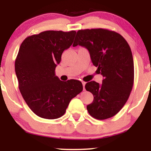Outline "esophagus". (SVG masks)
<instances>
[{"label":"esophagus","mask_w":151,"mask_h":151,"mask_svg":"<svg viewBox=\"0 0 151 151\" xmlns=\"http://www.w3.org/2000/svg\"><path fill=\"white\" fill-rule=\"evenodd\" d=\"M82 85H83V88H84V86H85L86 82H82Z\"/></svg>","instance_id":"1"}]
</instances>
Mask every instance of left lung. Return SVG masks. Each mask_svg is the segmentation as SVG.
<instances>
[{
  "label": "left lung",
  "instance_id": "1",
  "mask_svg": "<svg viewBox=\"0 0 151 151\" xmlns=\"http://www.w3.org/2000/svg\"><path fill=\"white\" fill-rule=\"evenodd\" d=\"M84 47L90 53L98 73L104 77L102 84L87 82L86 91L93 95L87 105L89 114L97 119L114 116L129 99L134 82V63L127 40L118 33L104 29L79 30L73 47Z\"/></svg>",
  "mask_w": 151,
  "mask_h": 151
}]
</instances>
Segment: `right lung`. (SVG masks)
<instances>
[{
    "label": "right lung",
    "mask_w": 151,
    "mask_h": 151,
    "mask_svg": "<svg viewBox=\"0 0 151 151\" xmlns=\"http://www.w3.org/2000/svg\"><path fill=\"white\" fill-rule=\"evenodd\" d=\"M76 34L75 31H45L26 38L20 47L15 61L18 87L31 110L42 118L63 116L71 99L83 89L79 80L61 81L55 73Z\"/></svg>",
    "instance_id": "right-lung-1"
}]
</instances>
